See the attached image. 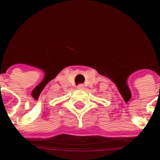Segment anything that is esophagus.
<instances>
[{"instance_id":"1","label":"esophagus","mask_w":160,"mask_h":160,"mask_svg":"<svg viewBox=\"0 0 160 160\" xmlns=\"http://www.w3.org/2000/svg\"><path fill=\"white\" fill-rule=\"evenodd\" d=\"M77 88H78V89H84V85L83 84H80V85H78Z\"/></svg>"}]
</instances>
